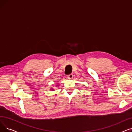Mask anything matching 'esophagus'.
I'll list each match as a JSON object with an SVG mask.
<instances>
[{
    "label": "esophagus",
    "mask_w": 132,
    "mask_h": 132,
    "mask_svg": "<svg viewBox=\"0 0 132 132\" xmlns=\"http://www.w3.org/2000/svg\"><path fill=\"white\" fill-rule=\"evenodd\" d=\"M73 75L72 74H70L67 75V78H69V79H72L73 78Z\"/></svg>",
    "instance_id": "esophagus-1"
}]
</instances>
